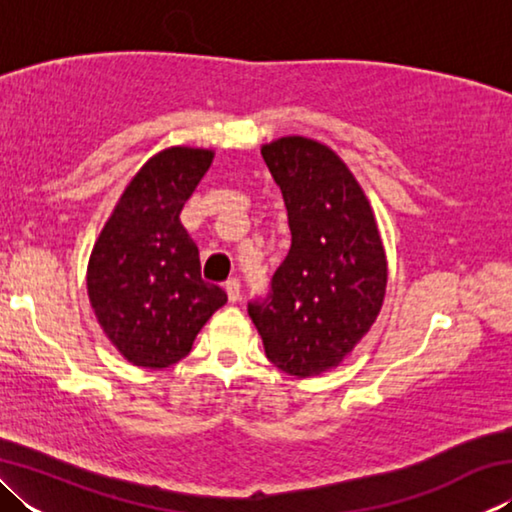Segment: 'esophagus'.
I'll return each mask as SVG.
<instances>
[{
  "mask_svg": "<svg viewBox=\"0 0 512 512\" xmlns=\"http://www.w3.org/2000/svg\"><path fill=\"white\" fill-rule=\"evenodd\" d=\"M225 293H228V300L230 302H239L241 298V284L237 277H232V280L225 282Z\"/></svg>",
  "mask_w": 512,
  "mask_h": 512,
  "instance_id": "34e87169",
  "label": "esophagus"
}]
</instances>
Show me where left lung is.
<instances>
[{
	"instance_id": "1",
	"label": "left lung",
	"mask_w": 512,
	"mask_h": 512,
	"mask_svg": "<svg viewBox=\"0 0 512 512\" xmlns=\"http://www.w3.org/2000/svg\"><path fill=\"white\" fill-rule=\"evenodd\" d=\"M262 158L287 205L291 248L248 314L277 368L316 377L339 366L377 320L384 244L361 185L329 146L291 135L264 144Z\"/></svg>"
}]
</instances>
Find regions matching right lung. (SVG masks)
I'll return each instance as SVG.
<instances>
[{"instance_id":"right-lung-1","label":"right lung","mask_w":512,"mask_h":512,"mask_svg":"<svg viewBox=\"0 0 512 512\" xmlns=\"http://www.w3.org/2000/svg\"><path fill=\"white\" fill-rule=\"evenodd\" d=\"M214 151L171 146L135 173L103 225L88 264V296L103 334L133 366L167 368L228 302L201 277L198 248L180 223Z\"/></svg>"}]
</instances>
